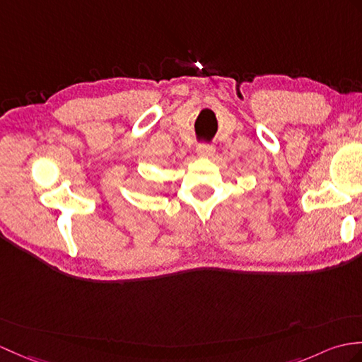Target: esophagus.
Listing matches in <instances>:
<instances>
[{
  "instance_id": "obj_1",
  "label": "esophagus",
  "mask_w": 362,
  "mask_h": 362,
  "mask_svg": "<svg viewBox=\"0 0 362 362\" xmlns=\"http://www.w3.org/2000/svg\"><path fill=\"white\" fill-rule=\"evenodd\" d=\"M196 151L202 157H211L214 154V146L209 145V143H199Z\"/></svg>"
}]
</instances>
